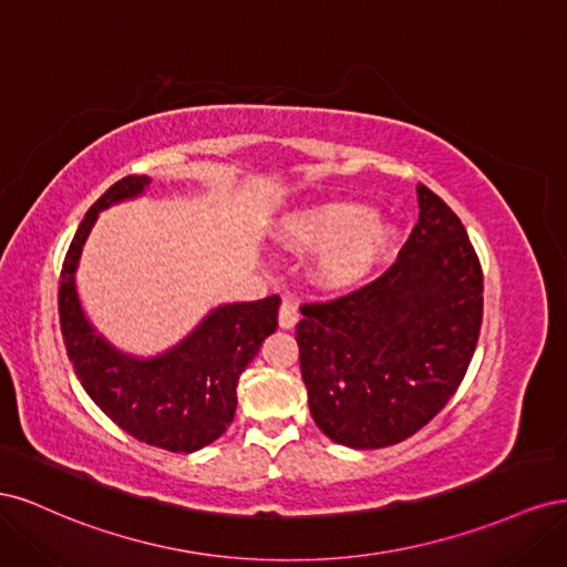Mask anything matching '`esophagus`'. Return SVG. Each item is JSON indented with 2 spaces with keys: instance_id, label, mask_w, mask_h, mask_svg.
Here are the masks:
<instances>
[{
  "instance_id": "esophagus-1",
  "label": "esophagus",
  "mask_w": 567,
  "mask_h": 567,
  "mask_svg": "<svg viewBox=\"0 0 567 567\" xmlns=\"http://www.w3.org/2000/svg\"><path fill=\"white\" fill-rule=\"evenodd\" d=\"M298 319H300L298 307L290 300H284L281 307H279V326H281V329H293Z\"/></svg>"
}]
</instances>
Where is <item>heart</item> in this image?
I'll list each match as a JSON object with an SVG mask.
<instances>
[{"label":"heart","instance_id":"heart-1","mask_svg":"<svg viewBox=\"0 0 567 567\" xmlns=\"http://www.w3.org/2000/svg\"><path fill=\"white\" fill-rule=\"evenodd\" d=\"M281 241L296 250H323L317 279L326 288H352L385 265L398 231L364 205L331 203L290 217L281 227Z\"/></svg>","mask_w":567,"mask_h":567}]
</instances>
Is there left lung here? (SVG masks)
<instances>
[{
	"instance_id": "obj_1",
	"label": "left lung",
	"mask_w": 567,
	"mask_h": 567,
	"mask_svg": "<svg viewBox=\"0 0 567 567\" xmlns=\"http://www.w3.org/2000/svg\"><path fill=\"white\" fill-rule=\"evenodd\" d=\"M419 221L381 277L300 305L307 402L326 437L352 450L398 444L454 398L483 323V267L461 219L419 184Z\"/></svg>"
}]
</instances>
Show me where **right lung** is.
I'll use <instances>...</instances> for the list:
<instances>
[{
    "mask_svg": "<svg viewBox=\"0 0 567 567\" xmlns=\"http://www.w3.org/2000/svg\"><path fill=\"white\" fill-rule=\"evenodd\" d=\"M148 184V177H123L80 221L59 279L61 333L84 392L115 425L151 447L188 454L215 442L234 421L238 379L262 340L277 331L281 298L219 307L156 359L113 350L84 319L73 274L99 210L140 196Z\"/></svg>",
    "mask_w": 567,
    "mask_h": 567,
    "instance_id": "1",
    "label": "right lung"
}]
</instances>
